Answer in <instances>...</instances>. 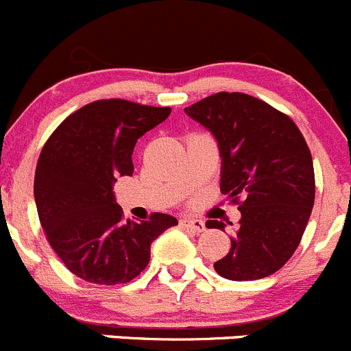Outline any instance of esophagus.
<instances>
[{"mask_svg": "<svg viewBox=\"0 0 351 351\" xmlns=\"http://www.w3.org/2000/svg\"><path fill=\"white\" fill-rule=\"evenodd\" d=\"M180 223H182V227L189 228V230H192V232H204V228H206L204 221L197 220V218H182V221H180Z\"/></svg>", "mask_w": 351, "mask_h": 351, "instance_id": "34e87169", "label": "esophagus"}]
</instances>
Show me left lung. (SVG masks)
<instances>
[{"mask_svg":"<svg viewBox=\"0 0 351 351\" xmlns=\"http://www.w3.org/2000/svg\"><path fill=\"white\" fill-rule=\"evenodd\" d=\"M185 114L215 136L221 157V194L239 202L230 251L215 263L228 280H256L287 263L315 201L308 145L286 114L245 93H215ZM223 221L213 227L225 232Z\"/></svg>","mask_w":351,"mask_h":351,"instance_id":"obj_1","label":"left lung"}]
</instances>
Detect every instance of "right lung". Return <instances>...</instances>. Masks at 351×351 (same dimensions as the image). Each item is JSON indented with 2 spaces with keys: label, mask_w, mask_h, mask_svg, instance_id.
Returning a JSON list of instances; mask_svg holds the SVG:
<instances>
[{
  "label": "right lung",
  "mask_w": 351,
  "mask_h": 351,
  "mask_svg": "<svg viewBox=\"0 0 351 351\" xmlns=\"http://www.w3.org/2000/svg\"><path fill=\"white\" fill-rule=\"evenodd\" d=\"M169 107L97 100L51 133L39 154L34 201L48 242L65 267L93 284H126L149 265L150 244L178 225L171 215L124 221L114 183L133 175V149L168 119Z\"/></svg>",
  "instance_id": "add662e5"
}]
</instances>
